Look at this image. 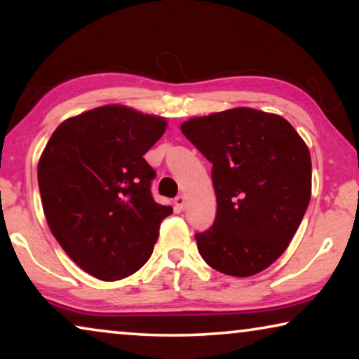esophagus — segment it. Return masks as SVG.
<instances>
[{"mask_svg": "<svg viewBox=\"0 0 359 359\" xmlns=\"http://www.w3.org/2000/svg\"><path fill=\"white\" fill-rule=\"evenodd\" d=\"M175 204L178 205L180 209H184V208H186V198H184V196H183V194L176 196V198H175Z\"/></svg>", "mask_w": 359, "mask_h": 359, "instance_id": "1", "label": "esophagus"}]
</instances>
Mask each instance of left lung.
I'll use <instances>...</instances> for the list:
<instances>
[{"label": "left lung", "instance_id": "8db88e82", "mask_svg": "<svg viewBox=\"0 0 359 359\" xmlns=\"http://www.w3.org/2000/svg\"><path fill=\"white\" fill-rule=\"evenodd\" d=\"M181 132L212 163L217 214L196 233L201 257L229 276H253L284 253L312 193L306 142L278 114L252 107L193 117Z\"/></svg>", "mask_w": 359, "mask_h": 359}]
</instances>
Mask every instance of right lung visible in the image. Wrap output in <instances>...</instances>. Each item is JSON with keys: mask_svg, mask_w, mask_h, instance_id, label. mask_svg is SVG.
<instances>
[{"mask_svg": "<svg viewBox=\"0 0 359 359\" xmlns=\"http://www.w3.org/2000/svg\"><path fill=\"white\" fill-rule=\"evenodd\" d=\"M163 117L121 104L63 121L37 166L42 208L65 253L91 276L117 281L151 257L171 205L155 203L144 155L165 134Z\"/></svg>", "mask_w": 359, "mask_h": 359, "instance_id": "right-lung-1", "label": "right lung"}]
</instances>
